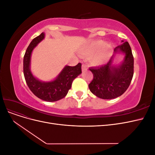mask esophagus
Masks as SVG:
<instances>
[{"label":"esophagus","mask_w":155,"mask_h":155,"mask_svg":"<svg viewBox=\"0 0 155 155\" xmlns=\"http://www.w3.org/2000/svg\"><path fill=\"white\" fill-rule=\"evenodd\" d=\"M81 68H82V71H85V70H86L87 69V65H85V64H83L81 66Z\"/></svg>","instance_id":"obj_1"}]
</instances>
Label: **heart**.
Masks as SVG:
<instances>
[{
  "label": "heart",
  "instance_id": "heart-1",
  "mask_svg": "<svg viewBox=\"0 0 155 155\" xmlns=\"http://www.w3.org/2000/svg\"><path fill=\"white\" fill-rule=\"evenodd\" d=\"M112 52V46L109 44H104L102 41H92L79 51V53L85 56L95 53L90 59V62L94 66H100L105 64L109 59Z\"/></svg>",
  "mask_w": 155,
  "mask_h": 155
}]
</instances>
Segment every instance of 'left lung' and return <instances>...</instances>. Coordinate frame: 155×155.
I'll return each mask as SVG.
<instances>
[{"label":"left lung","instance_id":"1","mask_svg":"<svg viewBox=\"0 0 155 155\" xmlns=\"http://www.w3.org/2000/svg\"><path fill=\"white\" fill-rule=\"evenodd\" d=\"M114 51L115 54L122 52L125 54L124 61L120 65H112L113 55L106 64L89 68L93 74V79L88 88L93 94L101 99H114L122 95L133 77L134 58L128 42L118 46Z\"/></svg>","mask_w":155,"mask_h":155}]
</instances>
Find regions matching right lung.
<instances>
[{"label": "right lung", "instance_id": "1", "mask_svg": "<svg viewBox=\"0 0 155 155\" xmlns=\"http://www.w3.org/2000/svg\"><path fill=\"white\" fill-rule=\"evenodd\" d=\"M45 34L36 37L31 41L23 59V72L27 85L37 97L46 101H56L67 96L72 87L74 79L81 74V64L74 67L66 66L54 81L43 82L35 78L30 71V58L33 50L44 39Z\"/></svg>", "mask_w": 155, "mask_h": 155}]
</instances>
